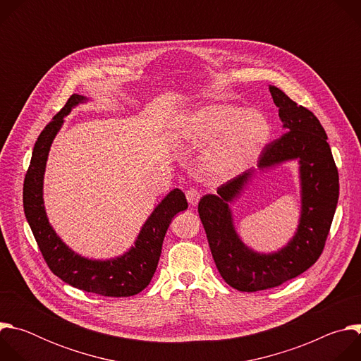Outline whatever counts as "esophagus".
<instances>
[{
    "label": "esophagus",
    "instance_id": "34e87169",
    "mask_svg": "<svg viewBox=\"0 0 361 361\" xmlns=\"http://www.w3.org/2000/svg\"><path fill=\"white\" fill-rule=\"evenodd\" d=\"M185 195H187V201H188V204L191 205V207H195V205L198 204V201H200V191L198 190H195V188H190L187 192H185Z\"/></svg>",
    "mask_w": 361,
    "mask_h": 361
}]
</instances>
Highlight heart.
<instances>
[{"label": "heart", "instance_id": "obj_1", "mask_svg": "<svg viewBox=\"0 0 361 361\" xmlns=\"http://www.w3.org/2000/svg\"><path fill=\"white\" fill-rule=\"evenodd\" d=\"M177 141L204 148L198 171L209 181L231 180L260 157L271 135V126L257 109L234 104H207L181 117L173 126Z\"/></svg>", "mask_w": 361, "mask_h": 361}]
</instances>
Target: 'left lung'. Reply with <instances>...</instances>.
I'll return each mask as SVG.
<instances>
[{
	"label": "left lung",
	"mask_w": 361,
	"mask_h": 361,
	"mask_svg": "<svg viewBox=\"0 0 361 361\" xmlns=\"http://www.w3.org/2000/svg\"><path fill=\"white\" fill-rule=\"evenodd\" d=\"M286 131L269 144L257 169L205 194L198 214L214 263L227 284L240 291L277 287L310 269L320 257L338 201V173L327 134L310 111L298 106L276 85H269ZM297 161L300 181V217L295 235L277 252L262 253L248 247L233 226L231 204L246 189L257 171Z\"/></svg>",
	"instance_id": "left-lung-1"
}]
</instances>
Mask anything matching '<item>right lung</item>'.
<instances>
[{
  "label": "right lung",
  "instance_id": "add662e5",
  "mask_svg": "<svg viewBox=\"0 0 361 361\" xmlns=\"http://www.w3.org/2000/svg\"><path fill=\"white\" fill-rule=\"evenodd\" d=\"M90 98L73 94L63 110L51 120L35 141L31 163L24 180L23 202L44 260L57 277L67 284L101 295L130 297L142 291L156 273L167 228L188 204L180 188L171 190L148 216L134 245L121 255L107 260L88 259L68 247L49 224L44 205V174L51 144L64 124V118Z\"/></svg>",
  "mask_w": 361,
  "mask_h": 361
}]
</instances>
